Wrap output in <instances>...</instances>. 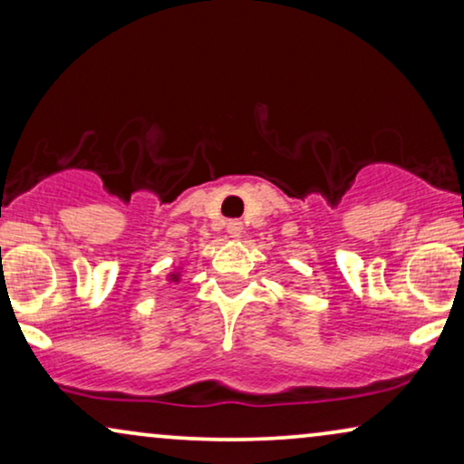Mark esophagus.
Instances as JSON below:
<instances>
[{
	"mask_svg": "<svg viewBox=\"0 0 464 464\" xmlns=\"http://www.w3.org/2000/svg\"><path fill=\"white\" fill-rule=\"evenodd\" d=\"M226 230H227V234H230L232 238H238L240 234H243V221H238V219H230L226 224Z\"/></svg>",
	"mask_w": 464,
	"mask_h": 464,
	"instance_id": "1",
	"label": "esophagus"
}]
</instances>
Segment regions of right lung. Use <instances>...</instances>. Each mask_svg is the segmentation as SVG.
I'll use <instances>...</instances> for the list:
<instances>
[{"label": "right lung", "mask_w": 464, "mask_h": 464, "mask_svg": "<svg viewBox=\"0 0 464 464\" xmlns=\"http://www.w3.org/2000/svg\"><path fill=\"white\" fill-rule=\"evenodd\" d=\"M170 281H179V272H173V275H170Z\"/></svg>", "instance_id": "obj_1"}]
</instances>
